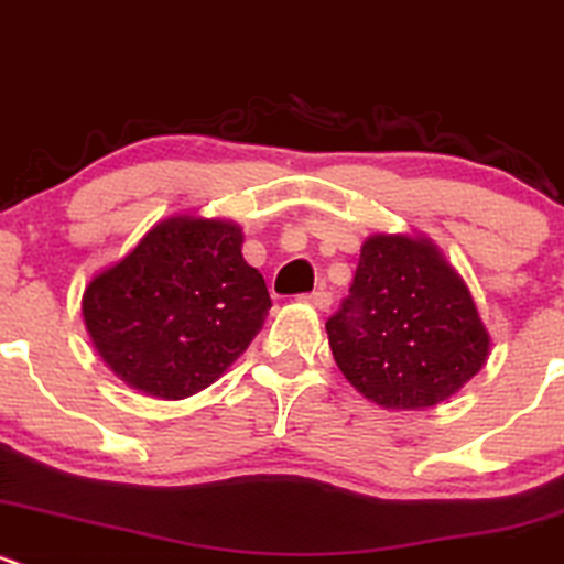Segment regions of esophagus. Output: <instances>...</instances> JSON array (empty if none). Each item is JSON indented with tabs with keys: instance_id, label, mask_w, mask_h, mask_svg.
<instances>
[{
	"instance_id": "esophagus-1",
	"label": "esophagus",
	"mask_w": 564,
	"mask_h": 564,
	"mask_svg": "<svg viewBox=\"0 0 564 564\" xmlns=\"http://www.w3.org/2000/svg\"><path fill=\"white\" fill-rule=\"evenodd\" d=\"M306 301L315 304L317 310H328V306H332V293H328V290H315V293L306 295Z\"/></svg>"
}]
</instances>
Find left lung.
<instances>
[{
	"label": "left lung",
	"instance_id": "obj_1",
	"mask_svg": "<svg viewBox=\"0 0 564 564\" xmlns=\"http://www.w3.org/2000/svg\"><path fill=\"white\" fill-rule=\"evenodd\" d=\"M343 376L383 409L442 403L482 370L490 339L469 290L433 243L370 236L326 321Z\"/></svg>",
	"mask_w": 564,
	"mask_h": 564
}]
</instances>
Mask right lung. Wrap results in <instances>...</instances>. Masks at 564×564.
Listing matches in <instances>:
<instances>
[{
	"instance_id": "right-lung-1",
	"label": "right lung",
	"mask_w": 564,
	"mask_h": 564,
	"mask_svg": "<svg viewBox=\"0 0 564 564\" xmlns=\"http://www.w3.org/2000/svg\"><path fill=\"white\" fill-rule=\"evenodd\" d=\"M241 243L232 221L175 216L87 284V332L128 387L183 400L210 387L258 337L271 295Z\"/></svg>"
}]
</instances>
